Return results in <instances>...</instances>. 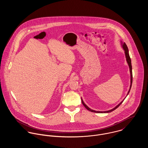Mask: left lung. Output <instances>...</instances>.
Returning <instances> with one entry per match:
<instances>
[{
    "mask_svg": "<svg viewBox=\"0 0 148 148\" xmlns=\"http://www.w3.org/2000/svg\"><path fill=\"white\" fill-rule=\"evenodd\" d=\"M122 45H123V47L125 51V56H126V59H127V63L129 65V69H130V89H129V90L128 91V93H127V95L129 94L130 90V89H131V87H132V81H133V75H132V63H131V59H130V58L129 56V51H128V48H127V44H125V42H124V43H122ZM123 100V101H124ZM121 101L119 105L116 106V107H114L113 109H111V110H107V111H104V112H101V111H95L94 110H92L91 109H90L88 106H86L84 103V101H83V100L82 99V103L83 104V106H84L86 109H87L88 110L92 112H95V113H109V112H111L112 111H113L114 110H115L116 109H117L119 106H120L122 103L123 102Z\"/></svg>",
    "mask_w": 148,
    "mask_h": 148,
    "instance_id": "8db88e82",
    "label": "left lung"
}]
</instances>
